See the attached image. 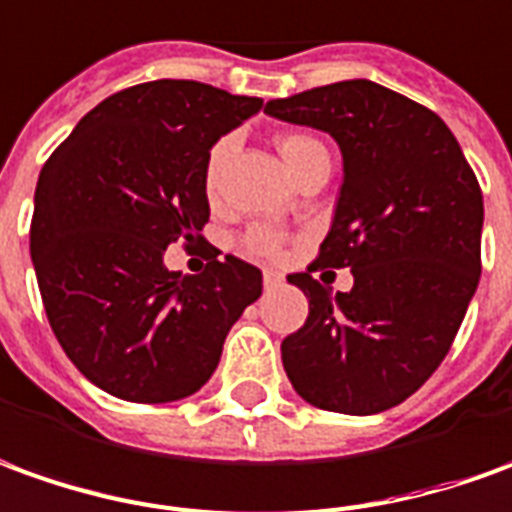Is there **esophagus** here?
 Segmentation results:
<instances>
[{"mask_svg":"<svg viewBox=\"0 0 512 512\" xmlns=\"http://www.w3.org/2000/svg\"><path fill=\"white\" fill-rule=\"evenodd\" d=\"M281 281H284V276L278 270H264V290H276V287H281Z\"/></svg>","mask_w":512,"mask_h":512,"instance_id":"esophagus-1","label":"esophagus"}]
</instances>
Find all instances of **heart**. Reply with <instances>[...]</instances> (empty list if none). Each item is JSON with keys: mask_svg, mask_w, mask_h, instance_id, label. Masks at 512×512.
<instances>
[{"mask_svg": "<svg viewBox=\"0 0 512 512\" xmlns=\"http://www.w3.org/2000/svg\"><path fill=\"white\" fill-rule=\"evenodd\" d=\"M234 142V136H225V139H220V142L214 144V150H211L209 155V167H206V178H209V183L214 181V175H217V169H220V164L225 161V155L234 150ZM320 147H323V144L317 142V139H312V136H306V133H287V136H278L276 139L278 155L284 158V164H287V169H290L292 175H295V172L306 164V158L315 153V150H320ZM248 248L253 250V253L273 256V253H278V248H281V236H278L276 231H270V228H253L248 234Z\"/></svg>", "mask_w": 512, "mask_h": 512, "instance_id": "heart-1", "label": "heart"}]
</instances>
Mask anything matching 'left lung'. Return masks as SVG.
I'll list each match as a JSON object with an SVG mask.
<instances>
[{"mask_svg": "<svg viewBox=\"0 0 512 512\" xmlns=\"http://www.w3.org/2000/svg\"><path fill=\"white\" fill-rule=\"evenodd\" d=\"M264 114L323 130L340 147L343 186L309 270L354 273L348 292L287 276L309 298V317L281 343L284 370L312 407L390 410L438 370L477 292V178L435 111L373 80L301 91Z\"/></svg>", "mask_w": 512, "mask_h": 512, "instance_id": "1", "label": "left lung"}]
</instances>
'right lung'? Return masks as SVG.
I'll list each match as a JSON object with an SVG mask.
<instances>
[{"label":"right lung","mask_w":512,"mask_h":512,"mask_svg":"<svg viewBox=\"0 0 512 512\" xmlns=\"http://www.w3.org/2000/svg\"><path fill=\"white\" fill-rule=\"evenodd\" d=\"M262 108L195 80L142 83L88 111L41 169L38 290L66 357L105 393L136 404L197 393L262 295V270L220 250L200 276L164 264L178 239L203 245L211 147Z\"/></svg>","instance_id":"1"}]
</instances>
